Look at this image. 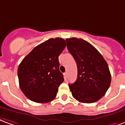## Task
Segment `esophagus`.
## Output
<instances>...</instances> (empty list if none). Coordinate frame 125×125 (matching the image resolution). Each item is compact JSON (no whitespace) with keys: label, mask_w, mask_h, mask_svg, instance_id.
Masks as SVG:
<instances>
[{"label":"esophagus","mask_w":125,"mask_h":125,"mask_svg":"<svg viewBox=\"0 0 125 125\" xmlns=\"http://www.w3.org/2000/svg\"><path fill=\"white\" fill-rule=\"evenodd\" d=\"M63 74H64V79L66 80V77H67V73H64Z\"/></svg>","instance_id":"obj_1"}]
</instances>
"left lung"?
<instances>
[{
    "label": "left lung",
    "mask_w": 125,
    "mask_h": 125,
    "mask_svg": "<svg viewBox=\"0 0 125 125\" xmlns=\"http://www.w3.org/2000/svg\"><path fill=\"white\" fill-rule=\"evenodd\" d=\"M67 49L75 60L77 79L69 84L73 96L83 103L99 101L105 94L111 82L108 64L92 44L83 39H66Z\"/></svg>",
    "instance_id": "obj_1"
}]
</instances>
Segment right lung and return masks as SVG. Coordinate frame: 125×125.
Returning a JSON list of instances; mask_svg holds the SVG:
<instances>
[{"mask_svg": "<svg viewBox=\"0 0 125 125\" xmlns=\"http://www.w3.org/2000/svg\"><path fill=\"white\" fill-rule=\"evenodd\" d=\"M66 46L64 39H50L34 47L19 64V85L30 100L46 103L56 97L64 81L59 71V56Z\"/></svg>", "mask_w": 125, "mask_h": 125, "instance_id": "add662e5", "label": "right lung"}]
</instances>
